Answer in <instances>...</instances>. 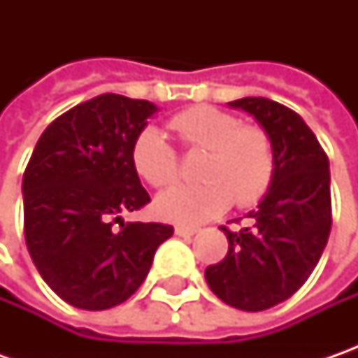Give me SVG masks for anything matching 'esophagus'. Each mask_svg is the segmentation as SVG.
I'll use <instances>...</instances> for the list:
<instances>
[{
  "mask_svg": "<svg viewBox=\"0 0 358 358\" xmlns=\"http://www.w3.org/2000/svg\"><path fill=\"white\" fill-rule=\"evenodd\" d=\"M197 231H199L197 227H183V225H177V227H175V235H179V237H193Z\"/></svg>",
  "mask_w": 358,
  "mask_h": 358,
  "instance_id": "obj_1",
  "label": "esophagus"
}]
</instances>
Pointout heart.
<instances>
[{
    "mask_svg": "<svg viewBox=\"0 0 358 358\" xmlns=\"http://www.w3.org/2000/svg\"><path fill=\"white\" fill-rule=\"evenodd\" d=\"M171 129L191 149L207 151L201 169L203 185H177L159 193L155 213L173 223L197 225L225 213L235 201L249 207L265 195L275 171L268 135L259 127H241L239 119L209 105L189 107L171 119ZM133 165L153 187L171 185L179 175L177 155L165 135L149 125L133 143Z\"/></svg>",
    "mask_w": 358,
    "mask_h": 358,
    "instance_id": "obj_1",
    "label": "heart"
}]
</instances>
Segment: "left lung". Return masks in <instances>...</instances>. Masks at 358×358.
<instances>
[{"mask_svg": "<svg viewBox=\"0 0 358 358\" xmlns=\"http://www.w3.org/2000/svg\"><path fill=\"white\" fill-rule=\"evenodd\" d=\"M227 105L267 133L275 171L257 209L247 213L251 227H221L227 257L205 268V279L223 303L257 313L287 301L317 267L331 233V173L315 133L289 107L265 97Z\"/></svg>", "mask_w": 358, "mask_h": 358, "instance_id": "obj_1", "label": "left lung"}]
</instances>
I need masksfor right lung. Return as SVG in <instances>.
I'll return each mask as SVG.
<instances>
[{
    "label": "right lung",
    "mask_w": 358,
    "mask_h": 358,
    "mask_svg": "<svg viewBox=\"0 0 358 358\" xmlns=\"http://www.w3.org/2000/svg\"><path fill=\"white\" fill-rule=\"evenodd\" d=\"M157 111L117 93L76 105L43 131L23 173L29 255L43 281L77 309L127 301L173 235L171 225L121 217L149 203L131 153Z\"/></svg>",
    "instance_id": "1"
}]
</instances>
